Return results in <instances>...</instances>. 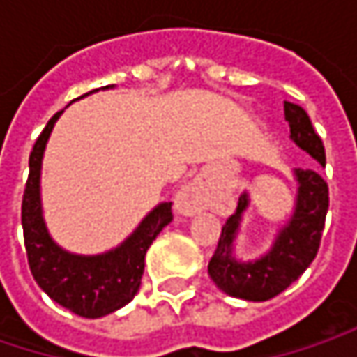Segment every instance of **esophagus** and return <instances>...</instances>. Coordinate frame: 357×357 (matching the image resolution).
<instances>
[{"mask_svg": "<svg viewBox=\"0 0 357 357\" xmlns=\"http://www.w3.org/2000/svg\"><path fill=\"white\" fill-rule=\"evenodd\" d=\"M208 204H211V183L202 176L183 185L176 198V208L181 215H196Z\"/></svg>", "mask_w": 357, "mask_h": 357, "instance_id": "obj_1", "label": "esophagus"}]
</instances>
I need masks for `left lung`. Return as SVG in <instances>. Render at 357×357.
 <instances>
[{
	"label": "left lung",
	"instance_id": "obj_1",
	"mask_svg": "<svg viewBox=\"0 0 357 357\" xmlns=\"http://www.w3.org/2000/svg\"><path fill=\"white\" fill-rule=\"evenodd\" d=\"M285 119L289 121L294 142L324 165V144L308 113L300 105L285 101ZM296 178L300 183L296 213L264 258L256 262H238L231 256L234 236L242 211L248 204L246 194L240 196L236 213L225 221L217 250L208 262V275L227 296L266 302L298 281L317 258L328 211V185L317 169H296Z\"/></svg>",
	"mask_w": 357,
	"mask_h": 357
}]
</instances>
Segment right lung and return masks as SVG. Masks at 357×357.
Masks as SVG:
<instances>
[{"mask_svg": "<svg viewBox=\"0 0 357 357\" xmlns=\"http://www.w3.org/2000/svg\"><path fill=\"white\" fill-rule=\"evenodd\" d=\"M59 113L47 121L31 151L22 196L24 248L35 281L53 302L78 317L99 319L132 302L142 281L146 250L174 219V213L172 202L159 204L119 248L101 256H74L53 244L40 217L38 176L43 151Z\"/></svg>", "mask_w": 357, "mask_h": 357, "instance_id": "right-lung-1", "label": "right lung"}]
</instances>
